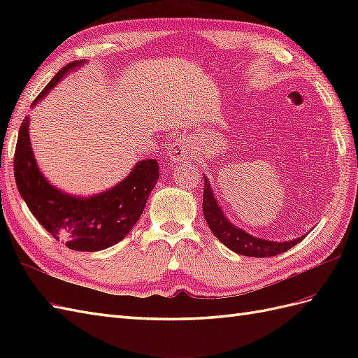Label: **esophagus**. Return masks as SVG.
<instances>
[{
    "label": "esophagus",
    "mask_w": 358,
    "mask_h": 358,
    "mask_svg": "<svg viewBox=\"0 0 358 358\" xmlns=\"http://www.w3.org/2000/svg\"><path fill=\"white\" fill-rule=\"evenodd\" d=\"M169 155L171 161L182 162V161H189L192 157V149L188 138H176L169 148Z\"/></svg>",
    "instance_id": "1"
}]
</instances>
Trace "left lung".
Wrapping results in <instances>:
<instances>
[{"label": "left lung", "instance_id": "1", "mask_svg": "<svg viewBox=\"0 0 358 358\" xmlns=\"http://www.w3.org/2000/svg\"><path fill=\"white\" fill-rule=\"evenodd\" d=\"M203 213L206 222H208L209 229L216 239L222 242L227 248H230L236 254L246 257L264 258L282 254L292 246L300 243L306 236H300L297 239L289 242H270L266 239H258V237H254L251 234H248L246 231L237 229V227H234L224 216L218 203H216L213 197L212 188L206 178L203 189Z\"/></svg>", "mask_w": 358, "mask_h": 358}]
</instances>
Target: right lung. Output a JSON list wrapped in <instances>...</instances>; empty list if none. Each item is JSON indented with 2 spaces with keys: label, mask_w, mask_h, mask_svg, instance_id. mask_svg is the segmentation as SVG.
Masks as SVG:
<instances>
[{
  "label": "right lung",
  "mask_w": 358,
  "mask_h": 358,
  "mask_svg": "<svg viewBox=\"0 0 358 358\" xmlns=\"http://www.w3.org/2000/svg\"><path fill=\"white\" fill-rule=\"evenodd\" d=\"M85 61H73L62 67L32 106L38 103L64 74L82 66ZM159 178L157 159H143L131 173L109 191L90 199L64 194L43 178L29 143L28 119L19 128L15 150V179L20 196L36 220L57 241L73 251L94 252L109 248L133 229L143 213L148 197Z\"/></svg>",
  "instance_id": "right-lung-1"
}]
</instances>
